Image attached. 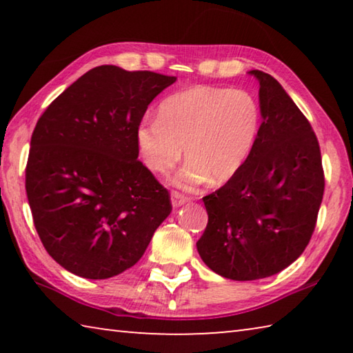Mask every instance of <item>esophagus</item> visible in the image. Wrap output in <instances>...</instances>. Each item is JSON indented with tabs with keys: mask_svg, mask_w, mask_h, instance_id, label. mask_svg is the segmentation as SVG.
Here are the masks:
<instances>
[{
	"mask_svg": "<svg viewBox=\"0 0 353 353\" xmlns=\"http://www.w3.org/2000/svg\"><path fill=\"white\" fill-rule=\"evenodd\" d=\"M185 202H188V198L187 196H183L182 193H179V191H172L171 193V204L174 208L183 205Z\"/></svg>",
	"mask_w": 353,
	"mask_h": 353,
	"instance_id": "obj_1",
	"label": "esophagus"
}]
</instances>
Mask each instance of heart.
<instances>
[{"label":"heart","instance_id":"heart-1","mask_svg":"<svg viewBox=\"0 0 353 353\" xmlns=\"http://www.w3.org/2000/svg\"><path fill=\"white\" fill-rule=\"evenodd\" d=\"M256 99L241 88L198 85L165 98L157 118H145L137 143L149 170L168 172L182 157L187 163L174 177L191 190L234 177L252 152L260 130Z\"/></svg>","mask_w":353,"mask_h":353}]
</instances>
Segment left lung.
<instances>
[{
	"instance_id": "1",
	"label": "left lung",
	"mask_w": 353,
	"mask_h": 353,
	"mask_svg": "<svg viewBox=\"0 0 353 353\" xmlns=\"http://www.w3.org/2000/svg\"><path fill=\"white\" fill-rule=\"evenodd\" d=\"M260 82V124L252 152L234 177L204 196L208 223L196 243L202 261L230 280L274 276L305 250L325 179L312 124L271 74Z\"/></svg>"
}]
</instances>
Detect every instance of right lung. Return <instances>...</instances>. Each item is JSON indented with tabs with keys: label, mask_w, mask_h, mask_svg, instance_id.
Returning <instances> with one entry per match:
<instances>
[{
	"label": "right lung",
	"mask_w": 353,
	"mask_h": 353,
	"mask_svg": "<svg viewBox=\"0 0 353 353\" xmlns=\"http://www.w3.org/2000/svg\"><path fill=\"white\" fill-rule=\"evenodd\" d=\"M176 82L154 71L101 65L39 118L26 194L46 252L85 279H109L139 261L171 213L170 193L139 160L151 101Z\"/></svg>",
	"instance_id": "obj_1"
}]
</instances>
